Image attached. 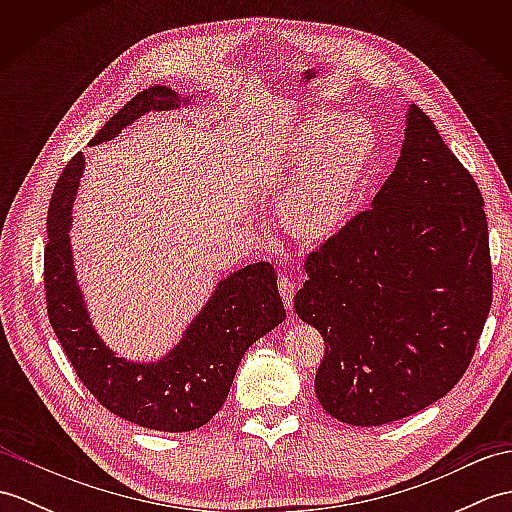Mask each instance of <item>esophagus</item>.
Segmentation results:
<instances>
[{
    "label": "esophagus",
    "instance_id": "obj_1",
    "mask_svg": "<svg viewBox=\"0 0 512 512\" xmlns=\"http://www.w3.org/2000/svg\"><path fill=\"white\" fill-rule=\"evenodd\" d=\"M277 288H279V295L286 303V310H292V301H295V281L290 277H279L277 279Z\"/></svg>",
    "mask_w": 512,
    "mask_h": 512
}]
</instances>
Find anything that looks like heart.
<instances>
[{"instance_id":"b5f03b06","label":"heart","mask_w":512,"mask_h":512,"mask_svg":"<svg viewBox=\"0 0 512 512\" xmlns=\"http://www.w3.org/2000/svg\"><path fill=\"white\" fill-rule=\"evenodd\" d=\"M378 132L365 118L314 112L277 151L281 176H295L279 198L281 228L301 244H323L350 220L372 176Z\"/></svg>"}]
</instances>
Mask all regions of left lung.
Instances as JSON below:
<instances>
[{
    "label": "left lung",
    "mask_w": 512,
    "mask_h": 512,
    "mask_svg": "<svg viewBox=\"0 0 512 512\" xmlns=\"http://www.w3.org/2000/svg\"><path fill=\"white\" fill-rule=\"evenodd\" d=\"M306 273L295 310L323 336L314 391L336 420L407 418L469 369L493 303L484 198L418 105L372 206L310 250Z\"/></svg>",
    "instance_id": "8db88e82"
}]
</instances>
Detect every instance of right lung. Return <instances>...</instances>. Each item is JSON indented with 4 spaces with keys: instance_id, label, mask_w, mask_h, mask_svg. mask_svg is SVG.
Masks as SVG:
<instances>
[{
    "instance_id": "1",
    "label": "right lung",
    "mask_w": 512,
    "mask_h": 512,
    "mask_svg": "<svg viewBox=\"0 0 512 512\" xmlns=\"http://www.w3.org/2000/svg\"><path fill=\"white\" fill-rule=\"evenodd\" d=\"M176 105L178 94L162 85L140 92L105 123L92 145L114 138L147 112ZM81 171L83 154H76L50 198L43 288L52 330L76 376L107 411L145 429H200L222 409L248 347L286 319L275 268L259 262L226 277L167 358L154 365L127 363L94 334L74 279L68 228Z\"/></svg>"
}]
</instances>
